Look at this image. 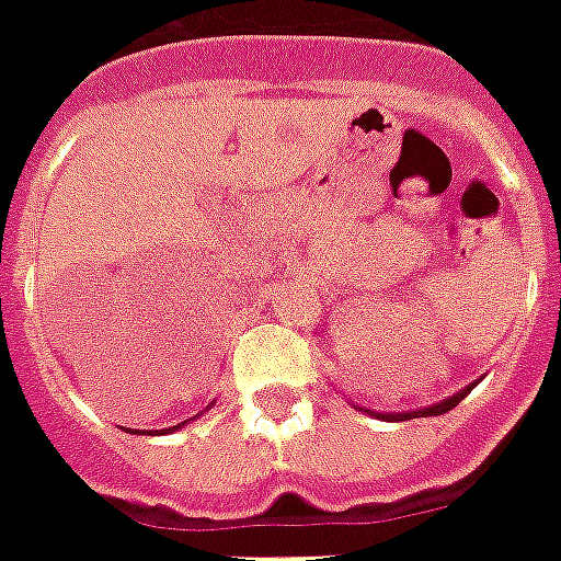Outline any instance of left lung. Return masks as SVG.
Wrapping results in <instances>:
<instances>
[{
    "instance_id": "left-lung-1",
    "label": "left lung",
    "mask_w": 561,
    "mask_h": 561,
    "mask_svg": "<svg viewBox=\"0 0 561 561\" xmlns=\"http://www.w3.org/2000/svg\"><path fill=\"white\" fill-rule=\"evenodd\" d=\"M476 386V383H472ZM472 386H463L460 392H455L451 398H446V401H439V404H431V408H422V410H410V413H377L380 419H386V422H396V419H416V416H443V413H449L451 408H458L463 398L470 396ZM368 413V410H365Z\"/></svg>"
}]
</instances>
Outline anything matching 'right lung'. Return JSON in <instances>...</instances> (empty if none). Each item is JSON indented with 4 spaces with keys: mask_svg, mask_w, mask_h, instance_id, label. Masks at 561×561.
<instances>
[{
    "mask_svg": "<svg viewBox=\"0 0 561 561\" xmlns=\"http://www.w3.org/2000/svg\"><path fill=\"white\" fill-rule=\"evenodd\" d=\"M178 428H181V425H175V431H178ZM130 434H133V431H130Z\"/></svg>",
    "mask_w": 561,
    "mask_h": 561,
    "instance_id": "1",
    "label": "right lung"
}]
</instances>
